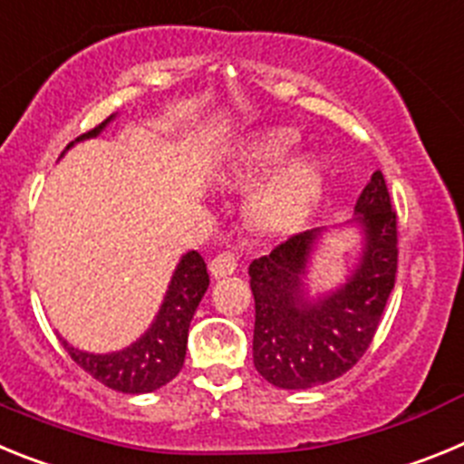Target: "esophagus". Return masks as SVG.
<instances>
[{
    "instance_id": "1",
    "label": "esophagus",
    "mask_w": 464,
    "mask_h": 464,
    "mask_svg": "<svg viewBox=\"0 0 464 464\" xmlns=\"http://www.w3.org/2000/svg\"><path fill=\"white\" fill-rule=\"evenodd\" d=\"M208 267H211L213 276H218V278L220 276H229V274H235V269H237V256H235V253H229V251L218 253V256L213 257Z\"/></svg>"
}]
</instances>
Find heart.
I'll return each mask as SVG.
<instances>
[{"label": "heart", "instance_id": "b5f03b06", "mask_svg": "<svg viewBox=\"0 0 464 464\" xmlns=\"http://www.w3.org/2000/svg\"><path fill=\"white\" fill-rule=\"evenodd\" d=\"M295 149V134L285 130H272L251 139L241 146L232 160L229 179L232 181H251L265 171L274 169L288 158ZM321 190V171L309 160H297L283 167L272 181L257 190L253 197V218L262 227H278L288 223L297 213L304 211Z\"/></svg>", "mask_w": 464, "mask_h": 464}]
</instances>
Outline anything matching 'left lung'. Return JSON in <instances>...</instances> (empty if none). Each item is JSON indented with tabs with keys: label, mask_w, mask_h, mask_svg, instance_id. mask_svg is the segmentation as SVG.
<instances>
[{
	"label": "left lung",
	"mask_w": 464,
	"mask_h": 464,
	"mask_svg": "<svg viewBox=\"0 0 464 464\" xmlns=\"http://www.w3.org/2000/svg\"><path fill=\"white\" fill-rule=\"evenodd\" d=\"M353 220L364 229L360 265L342 288L315 302L304 297L302 276L321 227L290 237L248 267L253 362L276 388L304 391L339 379L374 339L397 274V211L381 171L360 192Z\"/></svg>",
	"instance_id": "left-lung-1"
}]
</instances>
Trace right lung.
I'll list each match as a JSON object with an SVG mask.
<instances>
[{"label": "right lung", "instance_id": "1", "mask_svg": "<svg viewBox=\"0 0 464 464\" xmlns=\"http://www.w3.org/2000/svg\"><path fill=\"white\" fill-rule=\"evenodd\" d=\"M109 121H104L90 132L81 134L76 141L97 137ZM69 146H73V143H69ZM207 288V262L197 251L186 253L179 262L174 276H171L169 290H167L165 302L160 306V314L155 315L153 325L132 346L116 351V353L94 355L69 346L63 339L64 348L81 370L88 372L92 379L104 383L106 388L127 392V395L158 391L181 372L183 360H186L188 327H190L192 315H195Z\"/></svg>", "mask_w": 464, "mask_h": 464}]
</instances>
